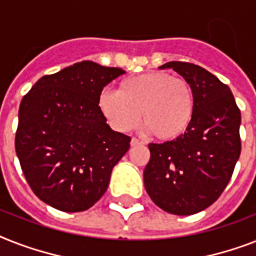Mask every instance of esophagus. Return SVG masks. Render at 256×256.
Listing matches in <instances>:
<instances>
[{"instance_id":"1","label":"esophagus","mask_w":256,"mask_h":256,"mask_svg":"<svg viewBox=\"0 0 256 256\" xmlns=\"http://www.w3.org/2000/svg\"><path fill=\"white\" fill-rule=\"evenodd\" d=\"M130 144L134 147V146H139V144H143V142H140V140L136 138H132V140H130Z\"/></svg>"}]
</instances>
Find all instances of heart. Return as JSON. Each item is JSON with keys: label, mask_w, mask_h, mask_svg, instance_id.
Wrapping results in <instances>:
<instances>
[{"label": "heart", "mask_w": 256, "mask_h": 256, "mask_svg": "<svg viewBox=\"0 0 256 256\" xmlns=\"http://www.w3.org/2000/svg\"><path fill=\"white\" fill-rule=\"evenodd\" d=\"M100 114L118 132H132L140 122L159 140H175L188 132L194 118L196 98L184 78L154 70L124 78L117 93L97 98Z\"/></svg>", "instance_id": "heart-1"}]
</instances>
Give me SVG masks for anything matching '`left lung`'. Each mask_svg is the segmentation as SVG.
I'll list each match as a JSON object with an SVG mask.
<instances>
[{
  "label": "left lung",
  "mask_w": 256,
  "mask_h": 256,
  "mask_svg": "<svg viewBox=\"0 0 256 256\" xmlns=\"http://www.w3.org/2000/svg\"><path fill=\"white\" fill-rule=\"evenodd\" d=\"M159 68L188 81L196 112L182 136L150 143L144 188L164 212L190 216L210 206L232 178L240 155V112L229 86L200 66L170 62Z\"/></svg>",
  "instance_id": "obj_1"
}]
</instances>
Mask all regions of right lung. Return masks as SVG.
<instances>
[{
  "mask_svg": "<svg viewBox=\"0 0 256 256\" xmlns=\"http://www.w3.org/2000/svg\"><path fill=\"white\" fill-rule=\"evenodd\" d=\"M124 74L80 62L39 78L20 101L16 156L32 192L50 206L84 212L106 192L132 138L110 128L97 98Z\"/></svg>",
  "mask_w": 256,
  "mask_h": 256,
  "instance_id": "add662e5",
  "label": "right lung"
}]
</instances>
